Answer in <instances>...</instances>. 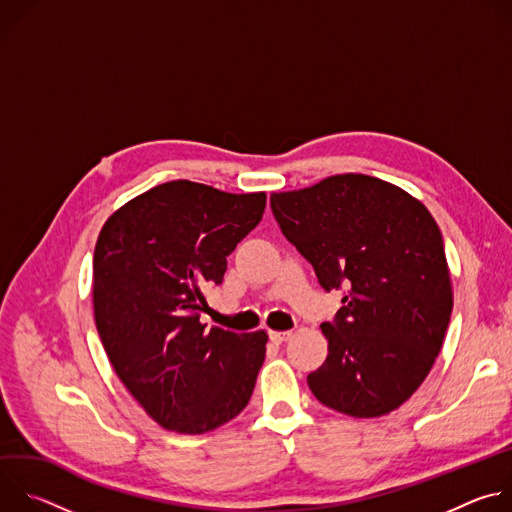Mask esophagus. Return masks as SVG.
Segmentation results:
<instances>
[{"instance_id":"esophagus-1","label":"esophagus","mask_w":512,"mask_h":512,"mask_svg":"<svg viewBox=\"0 0 512 512\" xmlns=\"http://www.w3.org/2000/svg\"><path fill=\"white\" fill-rule=\"evenodd\" d=\"M289 336H291V332H289V330H287V332L269 330V340H271V342H275V344H281V342H285Z\"/></svg>"}]
</instances>
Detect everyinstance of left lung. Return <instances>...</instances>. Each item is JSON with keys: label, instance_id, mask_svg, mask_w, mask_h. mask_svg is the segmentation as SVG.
Segmentation results:
<instances>
[{"label": "left lung", "instance_id": "left-lung-1", "mask_svg": "<svg viewBox=\"0 0 512 512\" xmlns=\"http://www.w3.org/2000/svg\"><path fill=\"white\" fill-rule=\"evenodd\" d=\"M283 237L342 291L320 328L328 356L308 375L316 399L350 417H381L425 381L452 316L444 239L405 190L342 174L269 198Z\"/></svg>", "mask_w": 512, "mask_h": 512}]
</instances>
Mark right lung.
I'll list each match as a JSON object with an SVG mask.
<instances>
[{"label": "right lung", "mask_w": 512, "mask_h": 512, "mask_svg": "<svg viewBox=\"0 0 512 512\" xmlns=\"http://www.w3.org/2000/svg\"><path fill=\"white\" fill-rule=\"evenodd\" d=\"M265 200L174 180L129 200L101 229L95 324L117 377L166 429L206 433L253 395L267 334L206 330L200 314L204 289L223 281Z\"/></svg>", "instance_id": "right-lung-1"}]
</instances>
